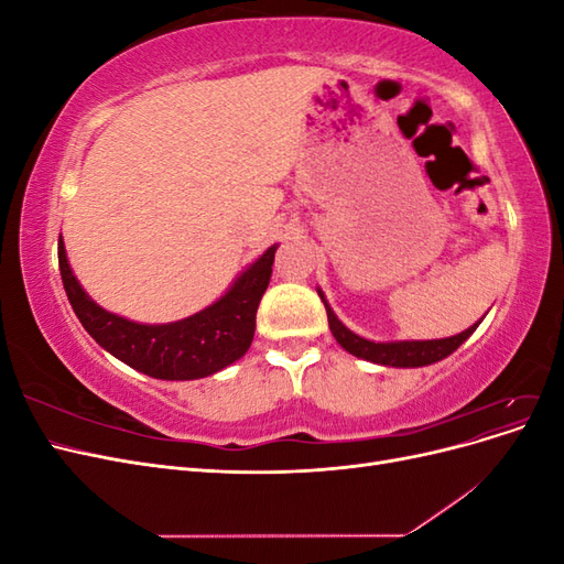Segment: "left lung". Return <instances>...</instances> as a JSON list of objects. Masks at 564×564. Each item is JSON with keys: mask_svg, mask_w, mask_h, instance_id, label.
<instances>
[{"mask_svg": "<svg viewBox=\"0 0 564 564\" xmlns=\"http://www.w3.org/2000/svg\"><path fill=\"white\" fill-rule=\"evenodd\" d=\"M317 294L324 303V308H327V317H329V329L334 334V338L338 340L340 346H344L350 355L355 357H362V360L369 362H377V365H386V367H425V365H433L445 360L447 355H452L464 340L477 329L475 322L470 329L460 332L456 336L449 338H435V340H390V344H377V340H369L352 334L344 322H340L334 311L329 308L327 299L317 289Z\"/></svg>", "mask_w": 564, "mask_h": 564, "instance_id": "obj_1", "label": "left lung"}]
</instances>
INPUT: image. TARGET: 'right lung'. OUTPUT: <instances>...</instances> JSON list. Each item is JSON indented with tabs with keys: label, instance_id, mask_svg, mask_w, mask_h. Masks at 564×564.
<instances>
[{
	"label": "right lung",
	"instance_id": "obj_1",
	"mask_svg": "<svg viewBox=\"0 0 564 564\" xmlns=\"http://www.w3.org/2000/svg\"><path fill=\"white\" fill-rule=\"evenodd\" d=\"M275 249L278 245H272L256 259L209 308L169 324H139L100 308L73 275L63 237H58V268L67 301L100 348L152 379L193 381L226 369L249 350Z\"/></svg>",
	"mask_w": 564,
	"mask_h": 564
}]
</instances>
